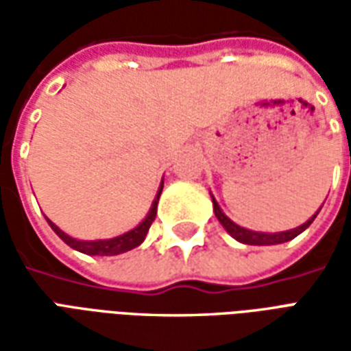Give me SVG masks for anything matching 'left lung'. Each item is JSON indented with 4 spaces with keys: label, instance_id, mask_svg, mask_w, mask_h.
<instances>
[{
    "label": "left lung",
    "instance_id": "left-lung-1",
    "mask_svg": "<svg viewBox=\"0 0 351 351\" xmlns=\"http://www.w3.org/2000/svg\"><path fill=\"white\" fill-rule=\"evenodd\" d=\"M213 206H214V214H216V218L220 220V223L226 228L229 235L237 239L239 243H244V244H254V246H271V244H282V243H287V241H291L295 239L297 235H301L304 229L308 228L310 223L314 221V218L317 216V210L308 221H304L302 226L295 229H289V231H280V233H259V231H250V229H244L241 226H237L235 221H231L226 216V214L221 213L220 205L216 203V199L213 197Z\"/></svg>",
    "mask_w": 351,
    "mask_h": 351
}]
</instances>
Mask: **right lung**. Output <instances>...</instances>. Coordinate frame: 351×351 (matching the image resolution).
<instances>
[{
	"label": "right lung",
	"mask_w": 351,
	"mask_h": 351,
	"mask_svg": "<svg viewBox=\"0 0 351 351\" xmlns=\"http://www.w3.org/2000/svg\"><path fill=\"white\" fill-rule=\"evenodd\" d=\"M161 190H163V180H161L160 184L158 195L154 199L152 208H150V213L146 214L145 220L141 221L137 228H133L131 231H128V233H123V235L120 237H114V239H105V241H77V239H73V237H69L67 233H64V231L58 228L56 223H52L49 218H47V221H49L50 228L54 229V233H56L65 244H69L73 250L82 252V254H88V256H118V254H123V252L137 248L138 244L145 241L148 229L152 226V221L156 220L158 201H160Z\"/></svg>",
	"instance_id": "right-lung-1"
}]
</instances>
